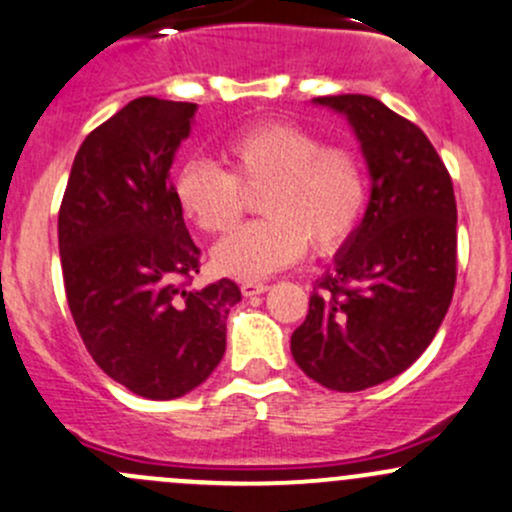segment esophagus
<instances>
[{"mask_svg":"<svg viewBox=\"0 0 512 512\" xmlns=\"http://www.w3.org/2000/svg\"><path fill=\"white\" fill-rule=\"evenodd\" d=\"M267 284L265 282H242L240 284V292L245 294V297H257V294H265L267 292Z\"/></svg>","mask_w":512,"mask_h":512,"instance_id":"1","label":"esophagus"}]
</instances>
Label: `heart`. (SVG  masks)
I'll use <instances>...</instances> for the list:
<instances>
[{
	"label": "heart",
	"mask_w": 512,
	"mask_h": 512,
	"mask_svg": "<svg viewBox=\"0 0 512 512\" xmlns=\"http://www.w3.org/2000/svg\"><path fill=\"white\" fill-rule=\"evenodd\" d=\"M230 169L188 159L174 179L179 208L203 233H228L245 213V185L265 220L235 230L213 247V267L228 277L265 279L301 260L306 242L331 252L353 233L365 206V171L348 147L299 125L247 127L225 144Z\"/></svg>",
	"instance_id": "1"
}]
</instances>
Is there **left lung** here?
<instances>
[{
    "label": "left lung",
    "mask_w": 512,
    "mask_h": 512,
    "mask_svg": "<svg viewBox=\"0 0 512 512\" xmlns=\"http://www.w3.org/2000/svg\"><path fill=\"white\" fill-rule=\"evenodd\" d=\"M314 105L348 120L368 164L370 198L311 294L292 355L319 385L358 392L410 368L449 311L454 186L427 134L380 100L331 95Z\"/></svg>",
    "instance_id": "left-lung-1"
}]
</instances>
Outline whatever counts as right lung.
I'll return each instance as SVG.
<instances>
[{
	"label": "right lung",
	"instance_id": "1",
	"mask_svg": "<svg viewBox=\"0 0 512 512\" xmlns=\"http://www.w3.org/2000/svg\"><path fill=\"white\" fill-rule=\"evenodd\" d=\"M196 110L159 98L127 102L80 144L58 213L80 338L115 383L147 400H174L213 373L240 301L230 279L186 287L201 250L169 171Z\"/></svg>",
	"mask_w": 512,
	"mask_h": 512
}]
</instances>
